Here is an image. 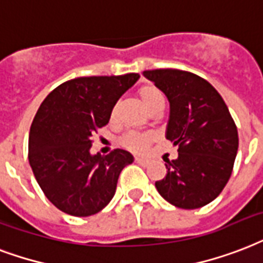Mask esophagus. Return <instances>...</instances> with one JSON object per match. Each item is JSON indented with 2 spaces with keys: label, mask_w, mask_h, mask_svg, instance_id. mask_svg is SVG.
<instances>
[{
  "label": "esophagus",
  "mask_w": 263,
  "mask_h": 263,
  "mask_svg": "<svg viewBox=\"0 0 263 263\" xmlns=\"http://www.w3.org/2000/svg\"><path fill=\"white\" fill-rule=\"evenodd\" d=\"M134 160H136V163L141 164V166H148V160L142 159V158H137V156H136V158H134Z\"/></svg>",
  "instance_id": "obj_1"
}]
</instances>
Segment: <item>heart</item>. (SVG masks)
<instances>
[{
	"instance_id": "1",
	"label": "heart",
	"mask_w": 263,
	"mask_h": 263,
	"mask_svg": "<svg viewBox=\"0 0 263 263\" xmlns=\"http://www.w3.org/2000/svg\"><path fill=\"white\" fill-rule=\"evenodd\" d=\"M137 95L140 97V100L142 101V104L145 105L146 109L151 114L158 112V111H163L166 100H164V95L158 86L149 85V83L148 85H142L137 90ZM118 115H119V104H115L112 109H111V115H109L111 121H117ZM152 140H154V137L149 133L127 132V133L122 136L121 144L122 146H125V148H127L130 151L142 152V151H145L149 146Z\"/></svg>"
}]
</instances>
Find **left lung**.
<instances>
[{
	"label": "left lung",
	"mask_w": 263,
	"mask_h": 263,
	"mask_svg": "<svg viewBox=\"0 0 263 263\" xmlns=\"http://www.w3.org/2000/svg\"><path fill=\"white\" fill-rule=\"evenodd\" d=\"M170 103L166 137L178 145V158L166 159L167 174L158 192L178 209L193 210L213 201L231 178L239 148L237 127L214 86L188 71H144Z\"/></svg>",
	"instance_id": "left-lung-1"
}]
</instances>
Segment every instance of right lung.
I'll list each match as a JSON object with an SVG mask.
<instances>
[{"label":"right lung","mask_w":263,"mask_h":263,"mask_svg":"<svg viewBox=\"0 0 263 263\" xmlns=\"http://www.w3.org/2000/svg\"><path fill=\"white\" fill-rule=\"evenodd\" d=\"M140 75L81 77L59 85L42 101L28 136V162L42 192L63 213L89 217L115 195L122 168L133 162L123 149L90 155L91 136Z\"/></svg>","instance_id":"right-lung-1"}]
</instances>
